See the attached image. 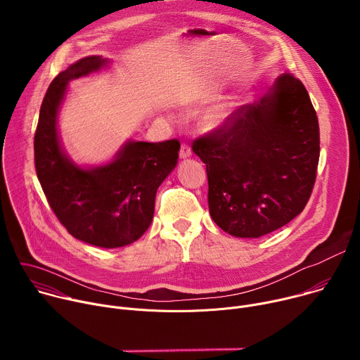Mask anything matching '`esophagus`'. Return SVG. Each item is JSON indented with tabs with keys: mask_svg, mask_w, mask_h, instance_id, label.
<instances>
[{
	"mask_svg": "<svg viewBox=\"0 0 360 360\" xmlns=\"http://www.w3.org/2000/svg\"><path fill=\"white\" fill-rule=\"evenodd\" d=\"M179 157H181V160H186V158L192 157V150H191V148H189L188 143H182V145H181Z\"/></svg>",
	"mask_w": 360,
	"mask_h": 360,
	"instance_id": "obj_1",
	"label": "esophagus"
}]
</instances>
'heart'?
<instances>
[{
	"label": "heart",
	"mask_w": 360,
	"mask_h": 360,
	"mask_svg": "<svg viewBox=\"0 0 360 360\" xmlns=\"http://www.w3.org/2000/svg\"><path fill=\"white\" fill-rule=\"evenodd\" d=\"M208 96H211V92H207V94L202 95V98H208ZM228 117H229V108H228L226 105H219V107L214 108V110L207 115V122H208L210 127H214V128H215V127L222 125V124L226 121Z\"/></svg>",
	"instance_id": "b5f03b06"
}]
</instances>
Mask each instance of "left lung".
<instances>
[{
    "label": "left lung",
    "instance_id": "left-lung-1",
    "mask_svg": "<svg viewBox=\"0 0 360 360\" xmlns=\"http://www.w3.org/2000/svg\"><path fill=\"white\" fill-rule=\"evenodd\" d=\"M319 142L309 94L282 74L259 101L192 143L207 164L214 222L236 238H261L296 218L315 185Z\"/></svg>",
    "mask_w": 360,
    "mask_h": 360
}]
</instances>
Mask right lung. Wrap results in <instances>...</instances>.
Here are the masks:
<instances>
[{
  "instance_id": "add662e5",
  "label": "right lung",
  "mask_w": 360,
  "mask_h": 360,
  "mask_svg": "<svg viewBox=\"0 0 360 360\" xmlns=\"http://www.w3.org/2000/svg\"><path fill=\"white\" fill-rule=\"evenodd\" d=\"M108 65L99 56L85 57L51 82L34 136L38 181L51 210L77 239L121 248L149 228L160 185L178 164L179 141H128L115 158L99 167L77 165L61 146L58 112L68 82Z\"/></svg>"
}]
</instances>
